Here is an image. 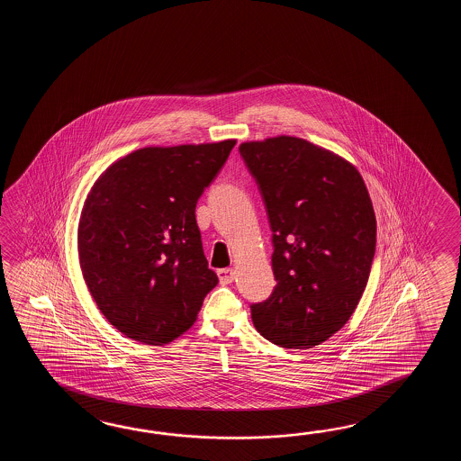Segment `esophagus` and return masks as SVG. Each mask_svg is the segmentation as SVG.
<instances>
[{
	"label": "esophagus",
	"instance_id": "1",
	"mask_svg": "<svg viewBox=\"0 0 461 461\" xmlns=\"http://www.w3.org/2000/svg\"><path fill=\"white\" fill-rule=\"evenodd\" d=\"M221 285H230L234 282V270L232 268H222L217 272Z\"/></svg>",
	"mask_w": 461,
	"mask_h": 461
}]
</instances>
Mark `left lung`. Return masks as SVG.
I'll use <instances>...</instances> for the list:
<instances>
[{"mask_svg":"<svg viewBox=\"0 0 461 461\" xmlns=\"http://www.w3.org/2000/svg\"><path fill=\"white\" fill-rule=\"evenodd\" d=\"M272 229V294L250 304L255 330L282 348L308 349L354 313L375 254L373 203L357 169L294 137L239 147Z\"/></svg>","mask_w":461,"mask_h":461,"instance_id":"obj_1","label":"left lung"}]
</instances>
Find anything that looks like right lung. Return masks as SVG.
I'll list each match as a JSON object with an SVG mask.
<instances>
[{"mask_svg": "<svg viewBox=\"0 0 461 461\" xmlns=\"http://www.w3.org/2000/svg\"><path fill=\"white\" fill-rule=\"evenodd\" d=\"M234 140L141 148L98 177L78 224V258L98 310L140 343L187 331L219 284L207 267L196 204Z\"/></svg>", "mask_w": 461, "mask_h": 461, "instance_id": "right-lung-1", "label": "right lung"}]
</instances>
